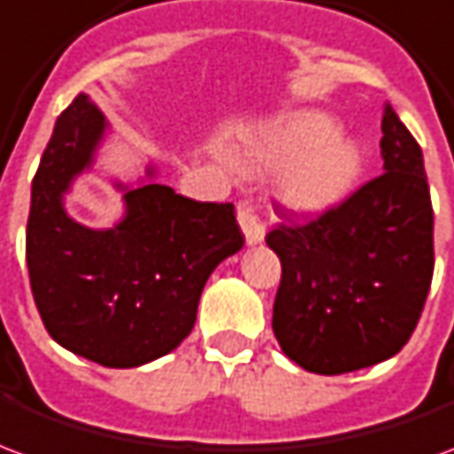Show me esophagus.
I'll use <instances>...</instances> for the list:
<instances>
[{"label": "esophagus", "instance_id": "esophagus-1", "mask_svg": "<svg viewBox=\"0 0 454 454\" xmlns=\"http://www.w3.org/2000/svg\"><path fill=\"white\" fill-rule=\"evenodd\" d=\"M238 223H240L243 233H246L247 246H257V243L265 240V223L257 216L255 204H250V201H240L238 204Z\"/></svg>", "mask_w": 454, "mask_h": 454}]
</instances>
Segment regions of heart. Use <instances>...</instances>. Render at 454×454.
<instances>
[{
	"label": "heart",
	"mask_w": 454,
	"mask_h": 454,
	"mask_svg": "<svg viewBox=\"0 0 454 454\" xmlns=\"http://www.w3.org/2000/svg\"><path fill=\"white\" fill-rule=\"evenodd\" d=\"M338 130L328 114H296L257 140L247 160L267 168L286 165L282 199L296 211L318 214L348 197L362 172V150Z\"/></svg>",
	"instance_id": "heart-1"
}]
</instances>
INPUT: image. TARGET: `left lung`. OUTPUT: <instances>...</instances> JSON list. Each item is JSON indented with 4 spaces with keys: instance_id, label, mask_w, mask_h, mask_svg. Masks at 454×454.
Wrapping results in <instances>:
<instances>
[{
    "instance_id": "1",
    "label": "left lung",
    "mask_w": 454,
    "mask_h": 454,
    "mask_svg": "<svg viewBox=\"0 0 454 454\" xmlns=\"http://www.w3.org/2000/svg\"><path fill=\"white\" fill-rule=\"evenodd\" d=\"M384 172L340 204L265 236L282 262L272 331L289 360L316 374L362 370L409 342L433 279V204L423 153L387 104Z\"/></svg>"
}]
</instances>
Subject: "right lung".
Wrapping results in <instances>:
<instances>
[{
	"label": "right lung",
	"mask_w": 454,
	"mask_h": 454,
	"mask_svg": "<svg viewBox=\"0 0 454 454\" xmlns=\"http://www.w3.org/2000/svg\"><path fill=\"white\" fill-rule=\"evenodd\" d=\"M104 129L87 94L55 121L31 184L26 262L51 338L126 370L168 355L192 333L208 275L246 236L233 204L194 201L165 184L129 189L126 216L109 231L73 221L63 194L92 165Z\"/></svg>",
	"instance_id": "obj_1"
}]
</instances>
